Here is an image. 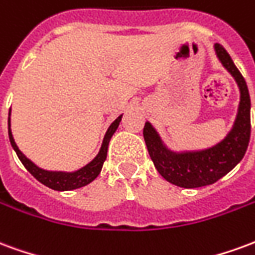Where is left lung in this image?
Returning <instances> with one entry per match:
<instances>
[{
	"mask_svg": "<svg viewBox=\"0 0 255 255\" xmlns=\"http://www.w3.org/2000/svg\"><path fill=\"white\" fill-rule=\"evenodd\" d=\"M217 57L230 73L235 78L241 90V102L234 128L227 138L210 149L191 153H173L166 149L161 142L158 133L146 123L143 128V138L149 150L151 161L160 175L175 186L183 188H197L213 184L225 176L246 153L252 124H250V94L245 78L232 61L224 47L214 45Z\"/></svg>",
	"mask_w": 255,
	"mask_h": 255,
	"instance_id": "left-lung-1",
	"label": "left lung"
}]
</instances>
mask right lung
Wrapping results in <instances>:
<instances>
[{
	"label": "right lung",
	"mask_w": 255,
	"mask_h": 255,
	"mask_svg": "<svg viewBox=\"0 0 255 255\" xmlns=\"http://www.w3.org/2000/svg\"><path fill=\"white\" fill-rule=\"evenodd\" d=\"M122 122V116H119L112 123L111 127L108 128L106 131L105 138H104V142H102V147H101L100 153L95 157L94 160L91 161L90 164H87L86 166H83L82 169H79L76 172H72V173H68V172H49L43 171L41 168H38L35 164H32L27 157H25L21 151L17 147V144L14 143V139L12 136V132H10V128H8L9 132V140H10V144L12 147L16 151V154L19 157V160L21 161V164L25 166V169L30 172L32 176L35 177L38 182H41L42 184H45L49 188H53V190H57V191H68V190H75V188L83 187L86 184H89L90 182H93L95 177L100 175L101 169H102V165L106 160V154H108V144H109V140H111L112 135L115 133V131L119 127V124ZM8 127H10L8 119Z\"/></svg>",
	"instance_id": "add662e5"
}]
</instances>
